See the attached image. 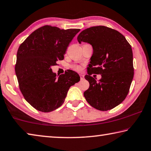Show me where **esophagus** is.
Masks as SVG:
<instances>
[{
    "mask_svg": "<svg viewBox=\"0 0 151 151\" xmlns=\"http://www.w3.org/2000/svg\"><path fill=\"white\" fill-rule=\"evenodd\" d=\"M80 77H81V80H83V79L84 78V75H82V74H81V75H80Z\"/></svg>",
    "mask_w": 151,
    "mask_h": 151,
    "instance_id": "obj_1",
    "label": "esophagus"
}]
</instances>
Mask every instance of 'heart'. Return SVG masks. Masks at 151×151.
Masks as SVG:
<instances>
[{"label": "heart", "mask_w": 151, "mask_h": 151, "mask_svg": "<svg viewBox=\"0 0 151 151\" xmlns=\"http://www.w3.org/2000/svg\"><path fill=\"white\" fill-rule=\"evenodd\" d=\"M70 68H72L73 70H76V71H80L81 70V67L78 65H73L70 66Z\"/></svg>", "instance_id": "heart-1"}]
</instances>
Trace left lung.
Listing matches in <instances>:
<instances>
[{"label":"left lung","mask_w":151,"mask_h":151,"mask_svg":"<svg viewBox=\"0 0 151 151\" xmlns=\"http://www.w3.org/2000/svg\"><path fill=\"white\" fill-rule=\"evenodd\" d=\"M78 42L93 46V53L85 77L90 86L84 96L91 106L108 111L126 98L134 76L131 46L121 33L104 26L92 27L82 31ZM100 73L96 81L91 75Z\"/></svg>","instance_id":"1"}]
</instances>
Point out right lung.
<instances>
[{
  "label": "right lung",
  "instance_id": "right-lung-1",
  "mask_svg": "<svg viewBox=\"0 0 151 151\" xmlns=\"http://www.w3.org/2000/svg\"><path fill=\"white\" fill-rule=\"evenodd\" d=\"M80 29H60L45 25L35 30L20 45L15 73L25 100L38 111L48 112L63 104L68 89L80 81L67 70L57 77L51 66L63 60L68 45Z\"/></svg>",
  "mask_w": 151,
  "mask_h": 151
}]
</instances>
